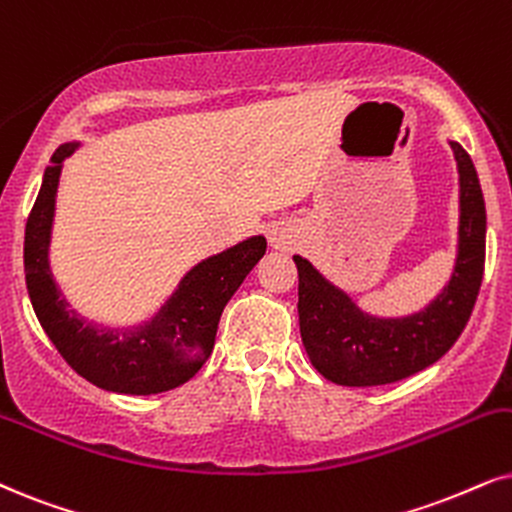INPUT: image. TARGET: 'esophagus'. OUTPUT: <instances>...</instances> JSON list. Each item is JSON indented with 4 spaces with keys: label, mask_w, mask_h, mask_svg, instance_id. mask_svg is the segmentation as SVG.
Returning <instances> with one entry per match:
<instances>
[{
    "label": "esophagus",
    "mask_w": 512,
    "mask_h": 512,
    "mask_svg": "<svg viewBox=\"0 0 512 512\" xmlns=\"http://www.w3.org/2000/svg\"><path fill=\"white\" fill-rule=\"evenodd\" d=\"M269 243L274 245V248H288V245H290V234H288L286 229H271Z\"/></svg>",
    "instance_id": "34e87169"
}]
</instances>
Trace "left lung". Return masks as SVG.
<instances>
[{
	"instance_id": "obj_1",
	"label": "left lung",
	"mask_w": 512,
	"mask_h": 512,
	"mask_svg": "<svg viewBox=\"0 0 512 512\" xmlns=\"http://www.w3.org/2000/svg\"><path fill=\"white\" fill-rule=\"evenodd\" d=\"M449 144L458 167V252L454 274L428 307L397 319L366 314L312 262L293 257L302 345L316 371L335 385L371 387L409 378L442 359L470 319L484 274L487 210L470 155L456 141Z\"/></svg>"
}]
</instances>
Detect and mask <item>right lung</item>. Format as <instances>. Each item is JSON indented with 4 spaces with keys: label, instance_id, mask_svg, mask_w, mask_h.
I'll return each instance as SVG.
<instances>
[{
    "label": "right lung",
    "instance_id": "1",
    "mask_svg": "<svg viewBox=\"0 0 512 512\" xmlns=\"http://www.w3.org/2000/svg\"><path fill=\"white\" fill-rule=\"evenodd\" d=\"M80 144L56 148L25 224V286L44 333L89 383L118 394H158L184 385L215 347L217 323L243 278L262 260L267 238L252 236L198 262L158 314L127 328H106L70 309L49 267L51 226L63 160Z\"/></svg>",
    "mask_w": 512,
    "mask_h": 512
}]
</instances>
